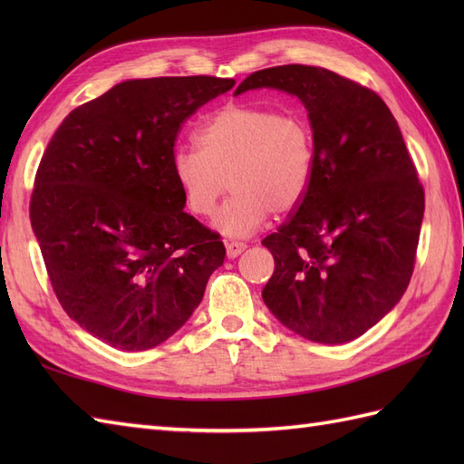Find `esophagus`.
Masks as SVG:
<instances>
[{"label":"esophagus","mask_w":464,"mask_h":464,"mask_svg":"<svg viewBox=\"0 0 464 464\" xmlns=\"http://www.w3.org/2000/svg\"><path fill=\"white\" fill-rule=\"evenodd\" d=\"M245 247H247V245H245L243 241H225L227 257H229V259L239 257V255L245 251Z\"/></svg>","instance_id":"34e87169"}]
</instances>
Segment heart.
I'll use <instances>...</instances> for the list:
<instances>
[{"label":"heart","mask_w":464,"mask_h":464,"mask_svg":"<svg viewBox=\"0 0 464 464\" xmlns=\"http://www.w3.org/2000/svg\"><path fill=\"white\" fill-rule=\"evenodd\" d=\"M195 145L197 151H173V177L197 217H209L231 187L233 195L215 217L217 229L229 237H247L271 211H293L309 191L314 137L299 113L229 103L203 121Z\"/></svg>","instance_id":"obj_1"}]
</instances>
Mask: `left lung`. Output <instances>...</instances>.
Returning a JSON list of instances; mask_svg holds the SVG:
<instances>
[{"mask_svg":"<svg viewBox=\"0 0 464 464\" xmlns=\"http://www.w3.org/2000/svg\"><path fill=\"white\" fill-rule=\"evenodd\" d=\"M297 95L314 137L304 199L263 239L275 259L263 301L301 337H361L401 301L412 277L425 189L397 120L369 87L324 67L261 69L235 90Z\"/></svg>","mask_w":464,"mask_h":464,"instance_id":"obj_1","label":"left lung"}]
</instances>
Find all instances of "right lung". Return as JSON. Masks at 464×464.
Segmentation results:
<instances>
[{
    "instance_id": "obj_1",
    "label": "right lung",
    "mask_w": 464,
    "mask_h": 464,
    "mask_svg": "<svg viewBox=\"0 0 464 464\" xmlns=\"http://www.w3.org/2000/svg\"><path fill=\"white\" fill-rule=\"evenodd\" d=\"M233 85L123 82L75 107L39 161L29 219L47 277L69 317L115 349L169 339L223 265L219 233L183 211L171 155L183 123Z\"/></svg>"
}]
</instances>
